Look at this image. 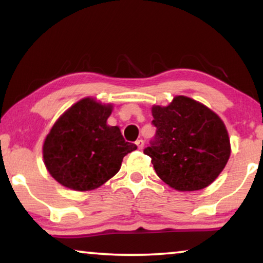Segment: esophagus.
I'll list each match as a JSON object with an SVG mask.
<instances>
[{
    "label": "esophagus",
    "mask_w": 263,
    "mask_h": 263,
    "mask_svg": "<svg viewBox=\"0 0 263 263\" xmlns=\"http://www.w3.org/2000/svg\"><path fill=\"white\" fill-rule=\"evenodd\" d=\"M136 144H137L138 148H139V149L144 148V140H142V139H138V140L136 141Z\"/></svg>",
    "instance_id": "1"
}]
</instances>
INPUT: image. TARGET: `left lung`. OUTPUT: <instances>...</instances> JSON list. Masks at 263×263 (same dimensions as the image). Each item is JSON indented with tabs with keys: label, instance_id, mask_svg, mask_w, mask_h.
<instances>
[{
	"label": "left lung",
	"instance_id": "1",
	"mask_svg": "<svg viewBox=\"0 0 263 263\" xmlns=\"http://www.w3.org/2000/svg\"><path fill=\"white\" fill-rule=\"evenodd\" d=\"M155 136L144 153L158 176L172 188L195 191L211 184L229 161L228 131L205 105L176 96L168 106H153Z\"/></svg>",
	"mask_w": 263,
	"mask_h": 263
}]
</instances>
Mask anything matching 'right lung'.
I'll list each match as a JSON object with an SVG mask.
<instances>
[{
	"instance_id": "obj_1",
	"label": "right lung",
	"mask_w": 263,
	"mask_h": 263,
	"mask_svg": "<svg viewBox=\"0 0 263 263\" xmlns=\"http://www.w3.org/2000/svg\"><path fill=\"white\" fill-rule=\"evenodd\" d=\"M112 111L83 99L58 119L43 147L44 162L54 179L69 189L99 188L118 173L123 158L137 146L124 139L117 126L106 125Z\"/></svg>"
}]
</instances>
